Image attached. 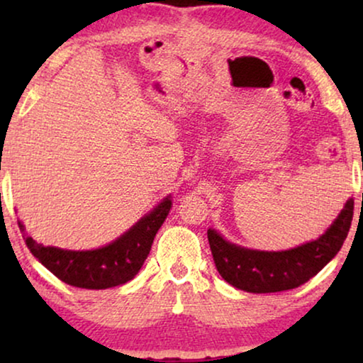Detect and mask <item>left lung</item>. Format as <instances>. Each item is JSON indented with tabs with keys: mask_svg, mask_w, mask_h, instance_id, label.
<instances>
[{
	"mask_svg": "<svg viewBox=\"0 0 363 363\" xmlns=\"http://www.w3.org/2000/svg\"><path fill=\"white\" fill-rule=\"evenodd\" d=\"M354 216V200L322 235L287 251H256L231 245L215 230H208L216 269L228 284L255 294L281 292L299 287L314 277L344 245Z\"/></svg>",
	"mask_w": 363,
	"mask_h": 363,
	"instance_id": "obj_1",
	"label": "left lung"
}]
</instances>
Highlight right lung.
Here are the masks:
<instances>
[{
    "label": "right lung",
    "instance_id": "add662e5",
    "mask_svg": "<svg viewBox=\"0 0 363 363\" xmlns=\"http://www.w3.org/2000/svg\"><path fill=\"white\" fill-rule=\"evenodd\" d=\"M170 208L172 200L168 196L121 238L92 251H67L43 246L31 236H26L21 221H18V225L24 233L28 250L62 282L82 289H108L125 284L137 276Z\"/></svg>",
    "mask_w": 363,
    "mask_h": 363
}]
</instances>
